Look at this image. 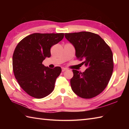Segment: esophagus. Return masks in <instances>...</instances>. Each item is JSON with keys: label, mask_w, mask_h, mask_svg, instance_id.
I'll return each mask as SVG.
<instances>
[{"label": "esophagus", "mask_w": 129, "mask_h": 129, "mask_svg": "<svg viewBox=\"0 0 129 129\" xmlns=\"http://www.w3.org/2000/svg\"><path fill=\"white\" fill-rule=\"evenodd\" d=\"M68 69H67V68H62V72H65V71H66V70H67Z\"/></svg>", "instance_id": "esophagus-1"}]
</instances>
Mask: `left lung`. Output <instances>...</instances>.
Returning <instances> with one entry per match:
<instances>
[{
    "label": "left lung",
    "instance_id": "1",
    "mask_svg": "<svg viewBox=\"0 0 129 129\" xmlns=\"http://www.w3.org/2000/svg\"><path fill=\"white\" fill-rule=\"evenodd\" d=\"M65 37L74 46L77 59L87 69L81 73L73 70L70 85L79 97L91 99L100 94L108 85L113 72V53L99 35L89 31L65 33Z\"/></svg>",
    "mask_w": 129,
    "mask_h": 129
}]
</instances>
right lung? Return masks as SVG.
<instances>
[{
    "label": "right lung",
    "instance_id": "1",
    "mask_svg": "<svg viewBox=\"0 0 129 129\" xmlns=\"http://www.w3.org/2000/svg\"><path fill=\"white\" fill-rule=\"evenodd\" d=\"M64 33H34L25 37L16 46L13 69L20 87L27 94L42 99L53 91L61 68L50 69L42 62L51 56L50 48L64 38Z\"/></svg>",
    "mask_w": 129,
    "mask_h": 129
}]
</instances>
